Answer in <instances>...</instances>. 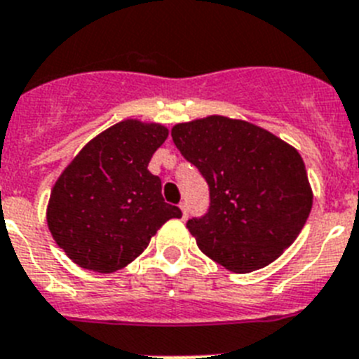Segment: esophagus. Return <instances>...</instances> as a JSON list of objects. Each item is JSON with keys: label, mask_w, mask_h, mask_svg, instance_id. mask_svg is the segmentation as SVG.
<instances>
[{"label": "esophagus", "mask_w": 359, "mask_h": 359, "mask_svg": "<svg viewBox=\"0 0 359 359\" xmlns=\"http://www.w3.org/2000/svg\"><path fill=\"white\" fill-rule=\"evenodd\" d=\"M179 208L180 211H182V220H186V218H188V205H186V202H180Z\"/></svg>", "instance_id": "34e87169"}]
</instances>
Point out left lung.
Segmentation results:
<instances>
[{
    "mask_svg": "<svg viewBox=\"0 0 359 359\" xmlns=\"http://www.w3.org/2000/svg\"><path fill=\"white\" fill-rule=\"evenodd\" d=\"M171 137L210 184V211L188 220L202 253L242 274L276 260L313 208L298 149L257 124L224 115L175 124Z\"/></svg>",
    "mask_w": 359,
    "mask_h": 359,
    "instance_id": "left-lung-1",
    "label": "left lung"
}]
</instances>
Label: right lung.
Returning <instances> with one entry per match:
<instances>
[{"instance_id": "add662e5", "label": "right lung", "mask_w": 359, "mask_h": 359, "mask_svg": "<svg viewBox=\"0 0 359 359\" xmlns=\"http://www.w3.org/2000/svg\"><path fill=\"white\" fill-rule=\"evenodd\" d=\"M168 133L164 124L124 119L86 142L57 177L46 224L74 264L97 273L123 269L162 224L182 217L148 170Z\"/></svg>"}]
</instances>
